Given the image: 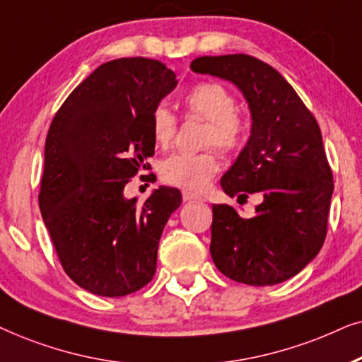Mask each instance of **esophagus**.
I'll return each mask as SVG.
<instances>
[{
  "instance_id": "1",
  "label": "esophagus",
  "mask_w": 362,
  "mask_h": 362,
  "mask_svg": "<svg viewBox=\"0 0 362 362\" xmlns=\"http://www.w3.org/2000/svg\"><path fill=\"white\" fill-rule=\"evenodd\" d=\"M182 199H184V202H197V200H202V197L194 194V192L184 190L182 192Z\"/></svg>"
}]
</instances>
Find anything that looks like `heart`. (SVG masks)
<instances>
[{
	"label": "heart",
	"mask_w": 362,
	"mask_h": 362,
	"mask_svg": "<svg viewBox=\"0 0 362 362\" xmlns=\"http://www.w3.org/2000/svg\"><path fill=\"white\" fill-rule=\"evenodd\" d=\"M187 114L206 120L204 146L218 147L226 156L240 153L247 146L252 122L237 107V98L225 84L204 81L184 95ZM177 115L167 104H157L151 114L152 137L158 147L168 148L175 141ZM220 170V157L215 148L204 152H177L163 158L158 165L162 180L168 185L189 190H202Z\"/></svg>",
	"instance_id": "heart-1"
}]
</instances>
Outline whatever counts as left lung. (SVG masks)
Wrapping results in <instances>:
<instances>
[{
    "label": "left lung",
    "instance_id": "obj_1",
    "mask_svg": "<svg viewBox=\"0 0 362 362\" xmlns=\"http://www.w3.org/2000/svg\"><path fill=\"white\" fill-rule=\"evenodd\" d=\"M192 71L231 81L252 110V136L221 177L225 194L263 202L243 218L231 205H214L210 253L225 276L272 286L295 276L316 257L327 231L332 172L320 125L290 83L248 54L204 56Z\"/></svg>",
    "mask_w": 362,
    "mask_h": 362
}]
</instances>
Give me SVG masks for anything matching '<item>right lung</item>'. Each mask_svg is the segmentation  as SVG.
I'll use <instances>...</instances> for the list:
<instances>
[{"instance_id": "obj_1", "label": "right lung", "mask_w": 362, "mask_h": 362, "mask_svg": "<svg viewBox=\"0 0 362 362\" xmlns=\"http://www.w3.org/2000/svg\"><path fill=\"white\" fill-rule=\"evenodd\" d=\"M175 86V72L157 59L104 62L49 125L41 215L66 274L94 295H131L156 273L158 240L182 195L160 187L137 204L124 187L151 168L152 109Z\"/></svg>"}]
</instances>
